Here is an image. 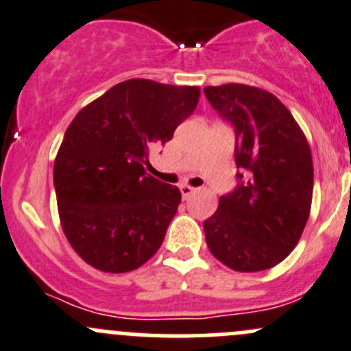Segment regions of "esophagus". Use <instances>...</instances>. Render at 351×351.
<instances>
[{"label":"esophagus","mask_w":351,"mask_h":351,"mask_svg":"<svg viewBox=\"0 0 351 351\" xmlns=\"http://www.w3.org/2000/svg\"><path fill=\"white\" fill-rule=\"evenodd\" d=\"M195 190L197 189H193V186H190V185H182V186H180V192H182L183 199H189L190 195H193V193H195Z\"/></svg>","instance_id":"obj_1"}]
</instances>
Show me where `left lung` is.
I'll return each instance as SVG.
<instances>
[{
  "label": "left lung",
  "instance_id": "obj_1",
  "mask_svg": "<svg viewBox=\"0 0 351 351\" xmlns=\"http://www.w3.org/2000/svg\"><path fill=\"white\" fill-rule=\"evenodd\" d=\"M204 94L234 127V161L247 169L245 182L221 195L216 213L204 221L207 247L233 271L269 269L290 255L307 224L311 147L288 108L267 90L224 84L209 85Z\"/></svg>",
  "mask_w": 351,
  "mask_h": 351
}]
</instances>
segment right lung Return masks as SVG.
I'll list each match as a JSON object with an SVG mask.
<instances>
[{
	"label": "right lung",
	"instance_id": "right-lung-1",
	"mask_svg": "<svg viewBox=\"0 0 351 351\" xmlns=\"http://www.w3.org/2000/svg\"><path fill=\"white\" fill-rule=\"evenodd\" d=\"M199 96V87L130 78L82 108L66 128L54 159L58 214L89 266L128 273L159 250L182 193L145 175L144 165Z\"/></svg>",
	"mask_w": 351,
	"mask_h": 351
}]
</instances>
